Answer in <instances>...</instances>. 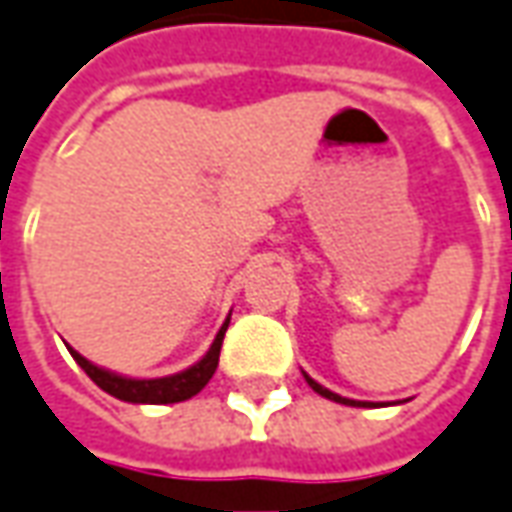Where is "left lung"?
<instances>
[{"mask_svg":"<svg viewBox=\"0 0 512 512\" xmlns=\"http://www.w3.org/2000/svg\"><path fill=\"white\" fill-rule=\"evenodd\" d=\"M307 377V383H310L312 386V392H318L321 394V397H327V400H335V403H344V406H369V403H360V400H349V397H341V394H335V392H329V389H324V386H321V383H315V380H312L310 375H304Z\"/></svg>","mask_w":512,"mask_h":512,"instance_id":"obj_1","label":"left lung"}]
</instances>
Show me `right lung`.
<instances>
[{"label": "right lung", "mask_w": 512, "mask_h": 512, "mask_svg": "<svg viewBox=\"0 0 512 512\" xmlns=\"http://www.w3.org/2000/svg\"><path fill=\"white\" fill-rule=\"evenodd\" d=\"M231 321V318H228ZM228 321L222 324L219 335L214 338L211 349L205 352V358L200 363H194L191 369H185L180 375L171 377H154V380H132V377H120L106 372V369H98L95 363H89L87 358H81L75 349H70L75 363L92 377L95 386H101L106 394L118 397V400H126V403H152V406H163V403H183L188 397H194L197 392L205 389V383L214 377L216 363H219V349H222V338H225V329H228Z\"/></svg>", "instance_id": "add662e5"}]
</instances>
